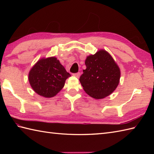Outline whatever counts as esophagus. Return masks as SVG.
<instances>
[{"mask_svg": "<svg viewBox=\"0 0 154 154\" xmlns=\"http://www.w3.org/2000/svg\"><path fill=\"white\" fill-rule=\"evenodd\" d=\"M73 75H74V76H75V77H77V78H79V77H80V75H81V73H79H79H74V74H73Z\"/></svg>", "mask_w": 154, "mask_h": 154, "instance_id": "obj_1", "label": "esophagus"}]
</instances>
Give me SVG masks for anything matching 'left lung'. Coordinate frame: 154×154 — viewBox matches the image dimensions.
<instances>
[{
    "label": "left lung",
    "instance_id": "1",
    "mask_svg": "<svg viewBox=\"0 0 154 154\" xmlns=\"http://www.w3.org/2000/svg\"><path fill=\"white\" fill-rule=\"evenodd\" d=\"M86 69L79 81L85 93L95 99H102L112 94L120 82V69L111 55L100 50L88 55Z\"/></svg>",
    "mask_w": 154,
    "mask_h": 154
}]
</instances>
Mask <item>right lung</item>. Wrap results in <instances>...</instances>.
I'll list each match as a JSON object with an SVG mask.
<instances>
[{
	"instance_id": "obj_1",
	"label": "right lung",
	"mask_w": 154,
	"mask_h": 154,
	"mask_svg": "<svg viewBox=\"0 0 154 154\" xmlns=\"http://www.w3.org/2000/svg\"><path fill=\"white\" fill-rule=\"evenodd\" d=\"M70 76L57 57H42L29 71L28 80L35 93L51 98L63 89L65 81Z\"/></svg>"
}]
</instances>
